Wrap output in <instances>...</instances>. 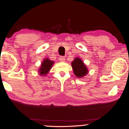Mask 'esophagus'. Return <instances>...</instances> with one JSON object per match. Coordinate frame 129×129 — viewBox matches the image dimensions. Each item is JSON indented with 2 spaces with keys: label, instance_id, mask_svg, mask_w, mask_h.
<instances>
[{
  "label": "esophagus",
  "instance_id": "34e87169",
  "mask_svg": "<svg viewBox=\"0 0 129 129\" xmlns=\"http://www.w3.org/2000/svg\"><path fill=\"white\" fill-rule=\"evenodd\" d=\"M59 61H60V62H64L65 61V58L64 57H61L59 58Z\"/></svg>",
  "mask_w": 129,
  "mask_h": 129
}]
</instances>
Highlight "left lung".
<instances>
[{
	"mask_svg": "<svg viewBox=\"0 0 129 129\" xmlns=\"http://www.w3.org/2000/svg\"><path fill=\"white\" fill-rule=\"evenodd\" d=\"M71 66L75 75L78 78H83L89 73V70L86 65L81 58L79 57L75 58L74 61L71 62Z\"/></svg>",
	"mask_w": 129,
	"mask_h": 129,
	"instance_id": "left-lung-1",
	"label": "left lung"
}]
</instances>
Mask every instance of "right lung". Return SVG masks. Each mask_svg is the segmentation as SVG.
<instances>
[{
	"instance_id": "right-lung-1",
	"label": "right lung",
	"mask_w": 129,
	"mask_h": 129,
	"mask_svg": "<svg viewBox=\"0 0 129 129\" xmlns=\"http://www.w3.org/2000/svg\"><path fill=\"white\" fill-rule=\"evenodd\" d=\"M54 64V62L50 60L49 58H46L44 59L41 63L40 67L38 70L39 75L42 76H46V75L50 72Z\"/></svg>"
}]
</instances>
